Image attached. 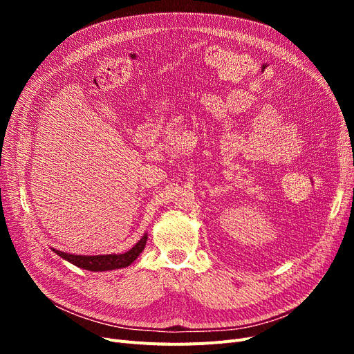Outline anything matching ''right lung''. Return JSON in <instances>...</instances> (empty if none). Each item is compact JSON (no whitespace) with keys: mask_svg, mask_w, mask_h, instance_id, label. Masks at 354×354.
<instances>
[{"mask_svg":"<svg viewBox=\"0 0 354 354\" xmlns=\"http://www.w3.org/2000/svg\"><path fill=\"white\" fill-rule=\"evenodd\" d=\"M146 241H147V234H143L142 239L138 241L130 251H127L124 254L75 255V254H68L55 248H53V251H55L59 257H62L63 260H66L77 267H81V269L91 270V272H108L115 269H124V267L130 266L137 257L143 252Z\"/></svg>","mask_w":354,"mask_h":354,"instance_id":"add662e5","label":"right lung"}]
</instances>
